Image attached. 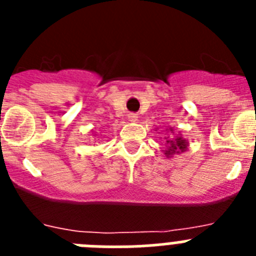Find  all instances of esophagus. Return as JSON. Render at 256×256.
<instances>
[{
  "instance_id": "esophagus-1",
  "label": "esophagus",
  "mask_w": 256,
  "mask_h": 256,
  "mask_svg": "<svg viewBox=\"0 0 256 256\" xmlns=\"http://www.w3.org/2000/svg\"><path fill=\"white\" fill-rule=\"evenodd\" d=\"M128 120L133 122V123H134V122L138 120V116H137V114H130V115H128Z\"/></svg>"
}]
</instances>
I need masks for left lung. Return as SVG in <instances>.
I'll use <instances>...</instances> for the list:
<instances>
[{"mask_svg": "<svg viewBox=\"0 0 256 256\" xmlns=\"http://www.w3.org/2000/svg\"><path fill=\"white\" fill-rule=\"evenodd\" d=\"M170 136H166L165 137V142H166V148L164 150V154L166 158H173L174 155H178V154H182L184 151H187V148H188V142H187L186 138H183L182 136L180 134H174L173 128H169L166 130Z\"/></svg>", "mask_w": 256, "mask_h": 256, "instance_id": "left-lung-1", "label": "left lung"}]
</instances>
